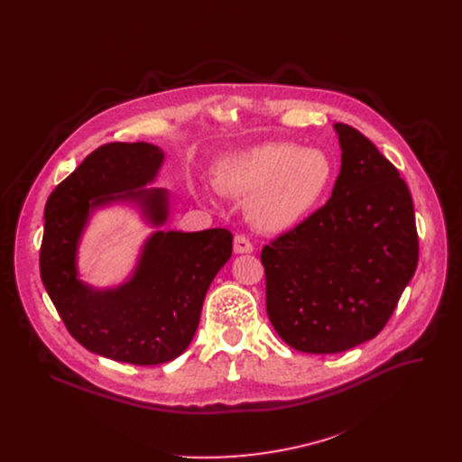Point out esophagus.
<instances>
[{"label":"esophagus","instance_id":"esophagus-1","mask_svg":"<svg viewBox=\"0 0 462 462\" xmlns=\"http://www.w3.org/2000/svg\"><path fill=\"white\" fill-rule=\"evenodd\" d=\"M252 250H254V245H252V241L246 236L237 234L234 237V252L236 254H250Z\"/></svg>","mask_w":462,"mask_h":462}]
</instances>
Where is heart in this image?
<instances>
[{
    "label": "heart",
    "instance_id": "1",
    "mask_svg": "<svg viewBox=\"0 0 462 462\" xmlns=\"http://www.w3.org/2000/svg\"><path fill=\"white\" fill-rule=\"evenodd\" d=\"M335 180V162L323 150L296 143H265L225 157L216 168L217 188L246 199L255 230L283 234L303 223Z\"/></svg>",
    "mask_w": 462,
    "mask_h": 462
}]
</instances>
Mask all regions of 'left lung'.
<instances>
[{
  "instance_id": "obj_1",
  "label": "left lung",
  "mask_w": 462,
  "mask_h": 462,
  "mask_svg": "<svg viewBox=\"0 0 462 462\" xmlns=\"http://www.w3.org/2000/svg\"><path fill=\"white\" fill-rule=\"evenodd\" d=\"M335 129L342 168L331 199L261 250L273 327L314 355L374 338L419 263L413 201L399 170L358 129Z\"/></svg>"
}]
</instances>
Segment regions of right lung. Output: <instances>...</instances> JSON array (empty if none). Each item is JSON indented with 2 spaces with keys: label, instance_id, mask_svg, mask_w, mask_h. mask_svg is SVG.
Returning <instances> with one entry per match:
<instances>
[{
  "label": "right lung",
  "instance_id": "right-lung-1",
  "mask_svg": "<svg viewBox=\"0 0 462 462\" xmlns=\"http://www.w3.org/2000/svg\"><path fill=\"white\" fill-rule=\"evenodd\" d=\"M162 159L146 143L104 144L51 191L43 214L40 276L63 325L91 353L135 365L164 364L184 353L207 291L232 255L234 236L226 228L155 232L125 285L93 291L77 280V243L95 207L137 199L155 225L164 223L166 191L135 189L155 179Z\"/></svg>",
  "mask_w": 462,
  "mask_h": 462
}]
</instances>
